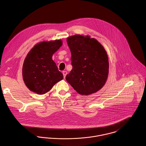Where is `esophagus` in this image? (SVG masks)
Returning a JSON list of instances; mask_svg holds the SVG:
<instances>
[{"label": "esophagus", "instance_id": "esophagus-1", "mask_svg": "<svg viewBox=\"0 0 146 146\" xmlns=\"http://www.w3.org/2000/svg\"><path fill=\"white\" fill-rule=\"evenodd\" d=\"M62 73L63 75V77H64V78H65V77H66V75H67V71H63Z\"/></svg>", "mask_w": 146, "mask_h": 146}]
</instances>
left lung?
<instances>
[{"mask_svg": "<svg viewBox=\"0 0 146 146\" xmlns=\"http://www.w3.org/2000/svg\"><path fill=\"white\" fill-rule=\"evenodd\" d=\"M67 42L72 66L66 76L67 82L81 95L98 92L104 86L108 75V58L104 46L88 35L71 36Z\"/></svg>", "mask_w": 146, "mask_h": 146, "instance_id": "left-lung-1", "label": "left lung"}]
</instances>
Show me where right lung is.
<instances>
[{"label":"right lung","instance_id":"1","mask_svg":"<svg viewBox=\"0 0 146 146\" xmlns=\"http://www.w3.org/2000/svg\"><path fill=\"white\" fill-rule=\"evenodd\" d=\"M62 45L61 39L43 41L34 45L27 53L22 66V77L30 90L44 94L62 80V74L52 60L53 54Z\"/></svg>","mask_w":146,"mask_h":146}]
</instances>
